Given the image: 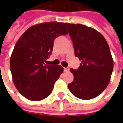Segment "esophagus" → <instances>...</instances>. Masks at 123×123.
Instances as JSON below:
<instances>
[{"mask_svg": "<svg viewBox=\"0 0 123 123\" xmlns=\"http://www.w3.org/2000/svg\"><path fill=\"white\" fill-rule=\"evenodd\" d=\"M64 70L65 72H68L69 70H70V69H69V68H64Z\"/></svg>", "mask_w": 123, "mask_h": 123, "instance_id": "1", "label": "esophagus"}]
</instances>
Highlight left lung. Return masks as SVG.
<instances>
[{"label":"left lung","instance_id":"1","mask_svg":"<svg viewBox=\"0 0 123 123\" xmlns=\"http://www.w3.org/2000/svg\"><path fill=\"white\" fill-rule=\"evenodd\" d=\"M72 39L75 56L81 61L77 70L70 68L73 81L68 85L74 96L92 99L109 84L114 62L105 37L96 29L81 24L65 23Z\"/></svg>","mask_w":123,"mask_h":123}]
</instances>
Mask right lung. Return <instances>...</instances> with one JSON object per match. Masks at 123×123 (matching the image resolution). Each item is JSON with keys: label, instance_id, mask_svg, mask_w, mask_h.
<instances>
[{"label": "right lung", "instance_id": "add662e5", "mask_svg": "<svg viewBox=\"0 0 123 123\" xmlns=\"http://www.w3.org/2000/svg\"><path fill=\"white\" fill-rule=\"evenodd\" d=\"M66 34L64 22H44L29 27L16 42L10 69L16 89L27 99L41 101L52 92L64 68L44 62L52 53L55 39Z\"/></svg>", "mask_w": 123, "mask_h": 123}]
</instances>
